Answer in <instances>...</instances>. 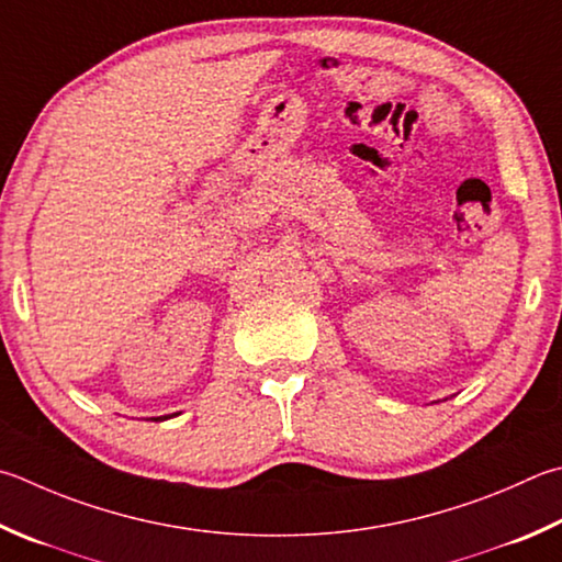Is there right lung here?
Returning a JSON list of instances; mask_svg holds the SVG:
<instances>
[{
  "instance_id": "add662e5",
  "label": "right lung",
  "mask_w": 562,
  "mask_h": 562,
  "mask_svg": "<svg viewBox=\"0 0 562 562\" xmlns=\"http://www.w3.org/2000/svg\"><path fill=\"white\" fill-rule=\"evenodd\" d=\"M167 417H169V415H165V417H151V420H167Z\"/></svg>"
}]
</instances>
